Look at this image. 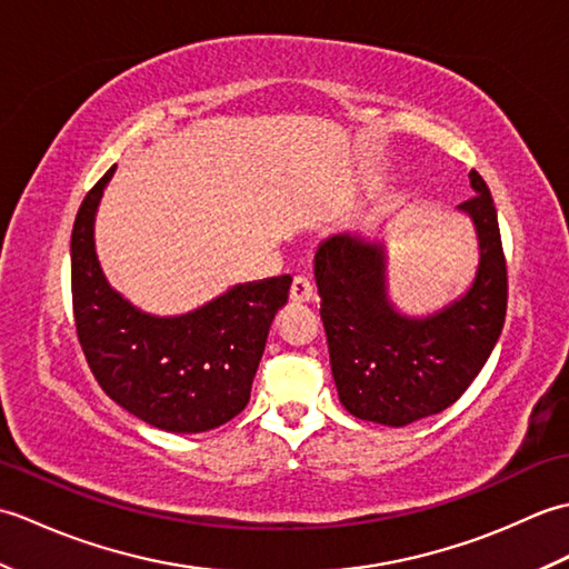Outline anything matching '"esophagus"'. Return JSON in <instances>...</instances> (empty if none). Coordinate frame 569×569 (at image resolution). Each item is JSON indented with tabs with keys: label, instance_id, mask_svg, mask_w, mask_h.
<instances>
[{
	"label": "esophagus",
	"instance_id": "34e87169",
	"mask_svg": "<svg viewBox=\"0 0 569 569\" xmlns=\"http://www.w3.org/2000/svg\"><path fill=\"white\" fill-rule=\"evenodd\" d=\"M312 296H316V291H312V283L308 281V278L296 276L293 283H291V300H293V303H310Z\"/></svg>",
	"mask_w": 569,
	"mask_h": 569
}]
</instances>
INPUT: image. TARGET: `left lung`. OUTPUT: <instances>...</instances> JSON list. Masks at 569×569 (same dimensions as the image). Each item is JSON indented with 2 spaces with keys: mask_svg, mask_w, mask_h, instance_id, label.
Returning a JSON list of instances; mask_svg holds the SVG:
<instances>
[{
  "mask_svg": "<svg viewBox=\"0 0 569 569\" xmlns=\"http://www.w3.org/2000/svg\"><path fill=\"white\" fill-rule=\"evenodd\" d=\"M469 180L475 196L457 210L477 229V276L462 298L428 318L393 308L381 244L342 232L316 251L332 377L355 418L403 428L440 413L469 389L499 342L509 300L499 217L485 178L471 171Z\"/></svg>",
  "mask_w": 569,
  "mask_h": 569,
  "instance_id": "1",
  "label": "left lung"
}]
</instances>
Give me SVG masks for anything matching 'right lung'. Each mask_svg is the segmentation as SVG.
I'll use <instances>...</instances> for the list:
<instances>
[{"label": "right lung", "instance_id": "obj_1", "mask_svg": "<svg viewBox=\"0 0 569 569\" xmlns=\"http://www.w3.org/2000/svg\"><path fill=\"white\" fill-rule=\"evenodd\" d=\"M112 166L84 196L70 237L72 316L90 371L117 406L168 432L224 426L249 403L271 320L291 276L239 283L178 318L141 312L107 283L94 212Z\"/></svg>", "mask_w": 569, "mask_h": 569}]
</instances>
